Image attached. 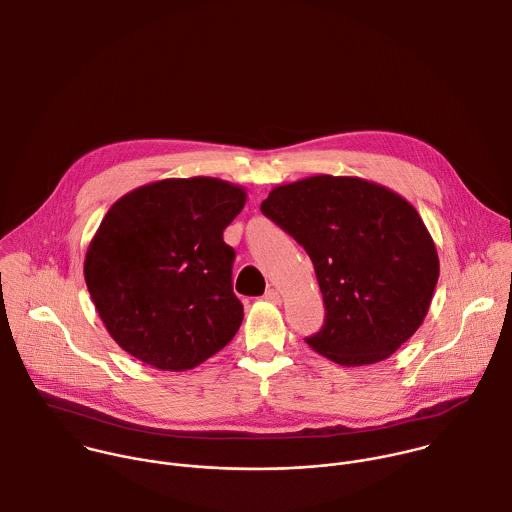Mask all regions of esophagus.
Listing matches in <instances>:
<instances>
[{
	"label": "esophagus",
	"instance_id": "34e87169",
	"mask_svg": "<svg viewBox=\"0 0 512 512\" xmlns=\"http://www.w3.org/2000/svg\"><path fill=\"white\" fill-rule=\"evenodd\" d=\"M264 298H266L268 302H274V304L280 302V294H278V290H274V288H268L266 294H264Z\"/></svg>",
	"mask_w": 512,
	"mask_h": 512
}]
</instances>
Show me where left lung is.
<instances>
[{
    "mask_svg": "<svg viewBox=\"0 0 512 512\" xmlns=\"http://www.w3.org/2000/svg\"><path fill=\"white\" fill-rule=\"evenodd\" d=\"M262 214L310 256L324 298L322 328L304 338L342 366L388 358L422 324L438 282L434 242L396 192L350 176L274 188Z\"/></svg>",
    "mask_w": 512,
    "mask_h": 512,
    "instance_id": "obj_1",
    "label": "left lung"
}]
</instances>
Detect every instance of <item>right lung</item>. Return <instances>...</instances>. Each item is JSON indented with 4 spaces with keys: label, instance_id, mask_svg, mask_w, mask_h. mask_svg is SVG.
I'll use <instances>...</instances> for the list:
<instances>
[{
    "label": "right lung",
    "instance_id": "obj_1",
    "mask_svg": "<svg viewBox=\"0 0 512 512\" xmlns=\"http://www.w3.org/2000/svg\"><path fill=\"white\" fill-rule=\"evenodd\" d=\"M246 192L218 178H170L122 196L90 242L84 276L110 336L134 358L190 370L238 332L236 252L222 238Z\"/></svg>",
    "mask_w": 512,
    "mask_h": 512
}]
</instances>
